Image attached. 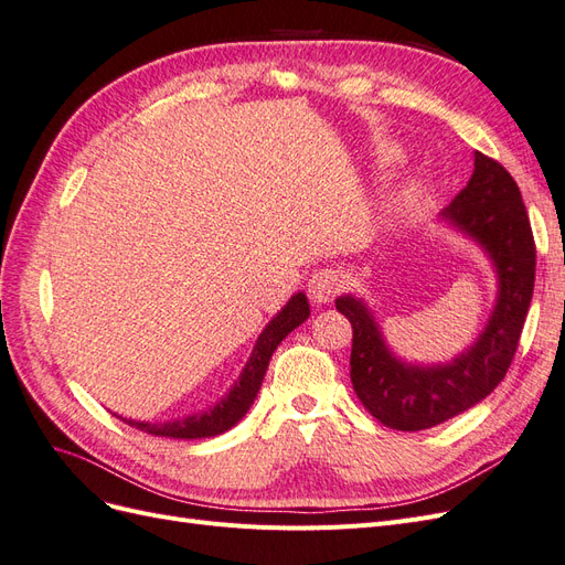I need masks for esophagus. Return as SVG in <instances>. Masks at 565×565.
I'll return each mask as SVG.
<instances>
[{
    "mask_svg": "<svg viewBox=\"0 0 565 565\" xmlns=\"http://www.w3.org/2000/svg\"><path fill=\"white\" fill-rule=\"evenodd\" d=\"M344 280H341V273L334 268H318L309 278V295L316 303H330L337 295Z\"/></svg>",
    "mask_w": 565,
    "mask_h": 565,
    "instance_id": "34e87169",
    "label": "esophagus"
}]
</instances>
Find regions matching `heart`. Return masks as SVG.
Wrapping results in <instances>:
<instances>
[{
    "label": "heart",
    "mask_w": 565,
    "mask_h": 565,
    "mask_svg": "<svg viewBox=\"0 0 565 565\" xmlns=\"http://www.w3.org/2000/svg\"><path fill=\"white\" fill-rule=\"evenodd\" d=\"M386 160H391V158H386Z\"/></svg>",
    "instance_id": "heart-1"
}]
</instances>
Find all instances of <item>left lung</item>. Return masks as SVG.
I'll use <instances>...</instances> for the list:
<instances>
[{"mask_svg": "<svg viewBox=\"0 0 565 565\" xmlns=\"http://www.w3.org/2000/svg\"><path fill=\"white\" fill-rule=\"evenodd\" d=\"M471 235L498 268L500 292L476 344L448 365H407L386 349L382 332L361 299L339 297L337 311L353 328L351 382L367 413L388 429L422 431L481 403L514 361L535 287V241L516 181L476 150L473 174L443 210Z\"/></svg>", "mask_w": 565, "mask_h": 565, "instance_id": "left-lung-1", "label": "left lung"}]
</instances>
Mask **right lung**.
Here are the masks:
<instances>
[{"label":"right lung","instance_id":"obj_1","mask_svg":"<svg viewBox=\"0 0 565 565\" xmlns=\"http://www.w3.org/2000/svg\"><path fill=\"white\" fill-rule=\"evenodd\" d=\"M309 313L311 309H309V301H306V295L299 292L289 299L285 309L266 324V330L259 334V339H256V347L241 374V380H237L235 386L228 391V396L221 398L214 407L202 409V413L185 419L164 422V424L131 422V419H125V422L129 426H136L139 431H146L152 436H167V438H212L228 431L231 426L241 422L247 415V409L252 407L256 393L262 388L273 351L278 349V344L289 332L299 328V324L309 318Z\"/></svg>","mask_w":565,"mask_h":565}]
</instances>
